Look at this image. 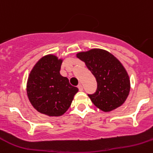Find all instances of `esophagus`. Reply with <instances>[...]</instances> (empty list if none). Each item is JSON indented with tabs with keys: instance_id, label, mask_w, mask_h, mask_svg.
<instances>
[{
	"instance_id": "esophagus-1",
	"label": "esophagus",
	"mask_w": 153,
	"mask_h": 153,
	"mask_svg": "<svg viewBox=\"0 0 153 153\" xmlns=\"http://www.w3.org/2000/svg\"><path fill=\"white\" fill-rule=\"evenodd\" d=\"M78 90H79L80 91H83V86H82V85H81V84H80V85H78Z\"/></svg>"
}]
</instances>
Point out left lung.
<instances>
[{"label": "left lung", "mask_w": 153, "mask_h": 153, "mask_svg": "<svg viewBox=\"0 0 153 153\" xmlns=\"http://www.w3.org/2000/svg\"><path fill=\"white\" fill-rule=\"evenodd\" d=\"M96 78L97 89L89 94L98 109L108 112L121 106L129 95V75L116 57L107 51L94 48L76 54Z\"/></svg>", "instance_id": "1"}]
</instances>
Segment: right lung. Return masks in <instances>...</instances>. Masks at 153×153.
<instances>
[{
    "mask_svg": "<svg viewBox=\"0 0 153 153\" xmlns=\"http://www.w3.org/2000/svg\"><path fill=\"white\" fill-rule=\"evenodd\" d=\"M62 59L53 54L41 57L28 75L27 96L32 106L50 117L63 115L72 104L78 89L60 75Z\"/></svg>",
    "mask_w": 153,
    "mask_h": 153,
    "instance_id": "obj_1",
    "label": "right lung"
}]
</instances>
